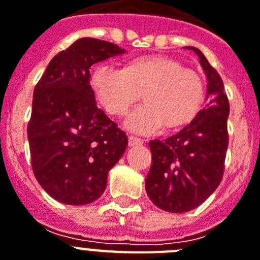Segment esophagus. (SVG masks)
Masks as SVG:
<instances>
[{
    "instance_id": "34e87169",
    "label": "esophagus",
    "mask_w": 260,
    "mask_h": 260,
    "mask_svg": "<svg viewBox=\"0 0 260 260\" xmlns=\"http://www.w3.org/2000/svg\"><path fill=\"white\" fill-rule=\"evenodd\" d=\"M143 143V141L141 138H137V137H128V146H141Z\"/></svg>"
}]
</instances>
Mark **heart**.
<instances>
[{"label": "heart", "mask_w": 260, "mask_h": 260, "mask_svg": "<svg viewBox=\"0 0 260 260\" xmlns=\"http://www.w3.org/2000/svg\"><path fill=\"white\" fill-rule=\"evenodd\" d=\"M98 104L107 114L123 117L143 93L146 104L126 121L135 134L178 128L197 117L205 101V82L198 73L167 57H141L125 69L101 65L91 76Z\"/></svg>", "instance_id": "obj_1"}]
</instances>
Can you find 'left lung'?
Returning a JSON list of instances; mask_svg holds the SVG:
<instances>
[{"instance_id":"1","label":"left lung","mask_w":260,"mask_h":260,"mask_svg":"<svg viewBox=\"0 0 260 260\" xmlns=\"http://www.w3.org/2000/svg\"><path fill=\"white\" fill-rule=\"evenodd\" d=\"M195 51L207 78L205 107L190 125L165 141H150L151 167L146 177L150 201L167 212H186L202 205L222 181L230 105L220 76L199 49Z\"/></svg>"}]
</instances>
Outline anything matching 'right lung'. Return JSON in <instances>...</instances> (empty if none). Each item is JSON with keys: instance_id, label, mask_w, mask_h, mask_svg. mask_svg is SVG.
<instances>
[{"instance_id": "1", "label": "right lung", "mask_w": 260, "mask_h": 260, "mask_svg": "<svg viewBox=\"0 0 260 260\" xmlns=\"http://www.w3.org/2000/svg\"><path fill=\"white\" fill-rule=\"evenodd\" d=\"M123 53L107 41L79 38L53 57L34 87L27 125L31 167L41 187L58 202L96 201L125 153L127 137L96 106L89 72Z\"/></svg>"}]
</instances>
